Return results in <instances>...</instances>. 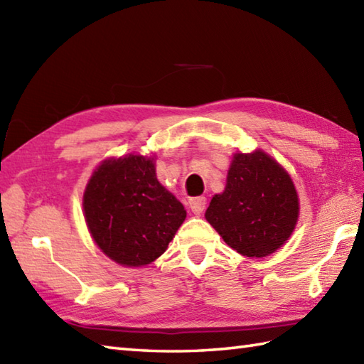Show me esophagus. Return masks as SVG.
Masks as SVG:
<instances>
[{"instance_id": "34e87169", "label": "esophagus", "mask_w": 364, "mask_h": 364, "mask_svg": "<svg viewBox=\"0 0 364 364\" xmlns=\"http://www.w3.org/2000/svg\"><path fill=\"white\" fill-rule=\"evenodd\" d=\"M189 208L194 214H202L206 208V198L205 197H196L189 200Z\"/></svg>"}]
</instances>
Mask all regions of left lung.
I'll return each instance as SVG.
<instances>
[{
	"mask_svg": "<svg viewBox=\"0 0 364 364\" xmlns=\"http://www.w3.org/2000/svg\"><path fill=\"white\" fill-rule=\"evenodd\" d=\"M206 220L231 249L264 258L288 241L299 198L288 172L264 151L235 154L225 191L214 196Z\"/></svg>",
	"mask_w": 364,
	"mask_h": 364,
	"instance_id": "8db88e82",
	"label": "left lung"
}]
</instances>
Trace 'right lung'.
<instances>
[{"mask_svg": "<svg viewBox=\"0 0 364 364\" xmlns=\"http://www.w3.org/2000/svg\"><path fill=\"white\" fill-rule=\"evenodd\" d=\"M92 237L122 266L139 267L166 252L186 210L161 186L153 159L141 154L103 161L82 200Z\"/></svg>", "mask_w": 364, "mask_h": 364, "instance_id": "right-lung-1", "label": "right lung"}]
</instances>
